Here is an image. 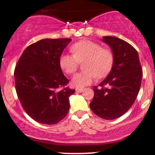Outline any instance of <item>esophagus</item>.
<instances>
[{
  "label": "esophagus",
  "mask_w": 155,
  "mask_h": 155,
  "mask_svg": "<svg viewBox=\"0 0 155 155\" xmlns=\"http://www.w3.org/2000/svg\"><path fill=\"white\" fill-rule=\"evenodd\" d=\"M76 91L79 92H81L83 91V88H76Z\"/></svg>",
  "instance_id": "34e87169"
}]
</instances>
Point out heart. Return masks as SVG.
Returning a JSON list of instances; mask_svg holds the SVG:
<instances>
[{
	"label": "heart",
	"instance_id": "heart-1",
	"mask_svg": "<svg viewBox=\"0 0 155 155\" xmlns=\"http://www.w3.org/2000/svg\"><path fill=\"white\" fill-rule=\"evenodd\" d=\"M73 54H63L60 57V68L67 74H73L79 63L84 71L76 74L71 80L74 87L82 88L90 84L95 77L104 78L111 70L114 54L111 49L102 48L101 44L90 40H81L71 47Z\"/></svg>",
	"mask_w": 155,
	"mask_h": 155
}]
</instances>
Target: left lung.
<instances>
[{"instance_id":"left-lung-1","label":"left lung","mask_w":155,"mask_h":155,"mask_svg":"<svg viewBox=\"0 0 155 155\" xmlns=\"http://www.w3.org/2000/svg\"><path fill=\"white\" fill-rule=\"evenodd\" d=\"M102 41L111 48L114 63L107 77L93 87L90 106L97 116L114 120L128 111L136 101L143 71L138 52L132 45L114 36H104Z\"/></svg>"}]
</instances>
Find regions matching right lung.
<instances>
[{"label":"right lung","instance_id":"right-lung-1","mask_svg":"<svg viewBox=\"0 0 155 155\" xmlns=\"http://www.w3.org/2000/svg\"><path fill=\"white\" fill-rule=\"evenodd\" d=\"M71 38H46L28 46L15 69V89L21 105L32 119L55 124L66 116L69 96L76 92L65 87L59 60Z\"/></svg>","mask_w":155,"mask_h":155}]
</instances>
